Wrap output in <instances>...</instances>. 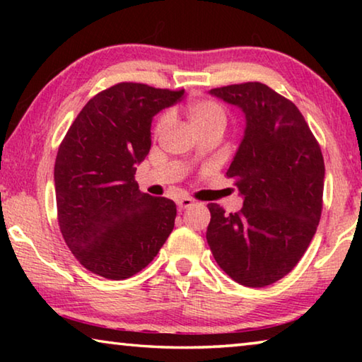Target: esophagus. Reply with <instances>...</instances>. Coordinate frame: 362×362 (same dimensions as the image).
<instances>
[{"mask_svg":"<svg viewBox=\"0 0 362 362\" xmlns=\"http://www.w3.org/2000/svg\"><path fill=\"white\" fill-rule=\"evenodd\" d=\"M193 204H194V201L192 198L177 199V207H179V209H188V207H192Z\"/></svg>","mask_w":362,"mask_h":362,"instance_id":"obj_1","label":"esophagus"}]
</instances>
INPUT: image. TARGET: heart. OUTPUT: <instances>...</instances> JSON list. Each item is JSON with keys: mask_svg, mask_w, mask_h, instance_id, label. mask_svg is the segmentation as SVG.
<instances>
[{"mask_svg": "<svg viewBox=\"0 0 362 362\" xmlns=\"http://www.w3.org/2000/svg\"><path fill=\"white\" fill-rule=\"evenodd\" d=\"M185 113L189 126L193 127L196 134L206 131H217L223 132L226 126V110L222 103L211 99H194L189 100L185 107ZM170 122L169 115L161 116V119L156 124V134H161L168 129Z\"/></svg>", "mask_w": 362, "mask_h": 362, "instance_id": "b5f03b06", "label": "heart"}]
</instances>
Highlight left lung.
<instances>
[{
	"label": "left lung",
	"instance_id": "8db88e82",
	"mask_svg": "<svg viewBox=\"0 0 362 362\" xmlns=\"http://www.w3.org/2000/svg\"><path fill=\"white\" fill-rule=\"evenodd\" d=\"M209 94L240 108L246 129L226 170L243 209L228 216L207 204L206 240L233 281L265 287L284 278L313 240L322 211V153L300 110L267 84H231Z\"/></svg>",
	"mask_w": 362,
	"mask_h": 362
}]
</instances>
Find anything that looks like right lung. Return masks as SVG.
<instances>
[{"instance_id":"add662e5","label":"right lung","mask_w":362,"mask_h":362,"mask_svg":"<svg viewBox=\"0 0 362 362\" xmlns=\"http://www.w3.org/2000/svg\"><path fill=\"white\" fill-rule=\"evenodd\" d=\"M183 90L119 83L93 97L59 146L54 183L62 236L84 268L126 279L155 259L174 230L175 203L134 180L151 146V121Z\"/></svg>"}]
</instances>
